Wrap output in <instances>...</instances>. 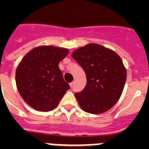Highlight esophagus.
I'll use <instances>...</instances> for the list:
<instances>
[{"label":"esophagus","mask_w":149,"mask_h":149,"mask_svg":"<svg viewBox=\"0 0 149 149\" xmlns=\"http://www.w3.org/2000/svg\"><path fill=\"white\" fill-rule=\"evenodd\" d=\"M69 85H70V86H71V87H72V86H73V85H74V82H72V83H70V84H69Z\"/></svg>","instance_id":"34e87169"}]
</instances>
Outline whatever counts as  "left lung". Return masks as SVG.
<instances>
[{
  "label": "left lung",
  "mask_w": 149,
  "mask_h": 149,
  "mask_svg": "<svg viewBox=\"0 0 149 149\" xmlns=\"http://www.w3.org/2000/svg\"><path fill=\"white\" fill-rule=\"evenodd\" d=\"M72 56L84 69L86 86L75 93L84 111L103 113L120 98L127 77V71L120 56L113 50L95 43L75 50Z\"/></svg>",
  "instance_id": "1"
}]
</instances>
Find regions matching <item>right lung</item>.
I'll return each mask as SVG.
<instances>
[{
    "label": "right lung",
    "instance_id": "obj_1",
    "mask_svg": "<svg viewBox=\"0 0 149 149\" xmlns=\"http://www.w3.org/2000/svg\"><path fill=\"white\" fill-rule=\"evenodd\" d=\"M68 54L67 48L39 46L29 51L18 64L17 89L31 107L42 112L54 110L70 89L59 68L60 62Z\"/></svg>",
    "mask_w": 149,
    "mask_h": 149
}]
</instances>
